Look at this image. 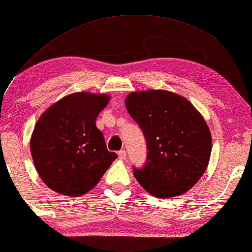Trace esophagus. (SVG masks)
Masks as SVG:
<instances>
[{
    "instance_id": "1",
    "label": "esophagus",
    "mask_w": 252,
    "mask_h": 252,
    "mask_svg": "<svg viewBox=\"0 0 252 252\" xmlns=\"http://www.w3.org/2000/svg\"><path fill=\"white\" fill-rule=\"evenodd\" d=\"M118 155H119V158L121 159V160H125V159L126 158V150H120L119 153H118Z\"/></svg>"
}]
</instances>
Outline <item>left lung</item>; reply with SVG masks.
Returning <instances> with one entry per match:
<instances>
[{
	"instance_id": "obj_1",
	"label": "left lung",
	"mask_w": 252,
	"mask_h": 252,
	"mask_svg": "<svg viewBox=\"0 0 252 252\" xmlns=\"http://www.w3.org/2000/svg\"><path fill=\"white\" fill-rule=\"evenodd\" d=\"M126 106L147 143L145 166L133 167L139 184L156 197L186 193L210 161L212 138L205 120L189 99L168 91L134 92Z\"/></svg>"
}]
</instances>
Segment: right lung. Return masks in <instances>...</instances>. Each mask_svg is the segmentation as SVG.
Segmentation results:
<instances>
[{"instance_id": "right-lung-1", "label": "right lung", "mask_w": 252, "mask_h": 252, "mask_svg": "<svg viewBox=\"0 0 252 252\" xmlns=\"http://www.w3.org/2000/svg\"><path fill=\"white\" fill-rule=\"evenodd\" d=\"M110 96L67 95L38 120L30 141L39 176L55 191L81 196L94 189L118 155L107 150L96 118Z\"/></svg>"}]
</instances>
